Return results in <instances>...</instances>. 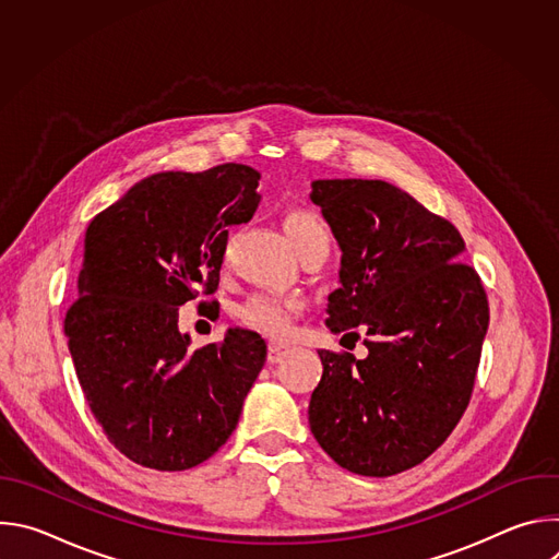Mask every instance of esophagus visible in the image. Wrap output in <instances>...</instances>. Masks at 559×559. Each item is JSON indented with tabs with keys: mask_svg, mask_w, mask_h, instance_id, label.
<instances>
[{
	"mask_svg": "<svg viewBox=\"0 0 559 559\" xmlns=\"http://www.w3.org/2000/svg\"><path fill=\"white\" fill-rule=\"evenodd\" d=\"M287 347L285 345H276V343H270L267 345V362H272V365H276V362H281L285 356H287Z\"/></svg>",
	"mask_w": 559,
	"mask_h": 559,
	"instance_id": "obj_1",
	"label": "esophagus"
}]
</instances>
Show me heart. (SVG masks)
<instances>
[{"label":"heart","instance_id":"obj_1","mask_svg":"<svg viewBox=\"0 0 559 559\" xmlns=\"http://www.w3.org/2000/svg\"><path fill=\"white\" fill-rule=\"evenodd\" d=\"M285 231L298 257L321 248L332 246L330 229L323 218L309 210H294L285 216ZM225 257V254H223ZM305 302L294 294H276V292H254L241 305L236 307L238 323L252 332H259L272 341H283L289 336L296 318L302 313Z\"/></svg>","mask_w":559,"mask_h":559}]
</instances>
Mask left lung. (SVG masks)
<instances>
[{
    "label": "left lung",
    "mask_w": 559,
    "mask_h": 559,
    "mask_svg": "<svg viewBox=\"0 0 559 559\" xmlns=\"http://www.w3.org/2000/svg\"><path fill=\"white\" fill-rule=\"evenodd\" d=\"M311 201L343 250L325 323L336 334L360 328L369 356L318 352L323 378L309 429L343 468L395 475L427 460L466 412L489 328L487 292L460 261L455 225L401 188L321 179Z\"/></svg>",
    "instance_id": "left-lung-1"
}]
</instances>
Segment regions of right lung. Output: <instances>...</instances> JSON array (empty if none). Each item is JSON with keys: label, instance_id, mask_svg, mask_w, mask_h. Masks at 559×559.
<instances>
[{"label": "right lung", "instance_id": "add662e5", "mask_svg": "<svg viewBox=\"0 0 559 559\" xmlns=\"http://www.w3.org/2000/svg\"><path fill=\"white\" fill-rule=\"evenodd\" d=\"M259 179L241 164L158 173L86 227L63 334L93 416L141 466L186 471L212 457L265 365L257 332L229 330L199 349L179 332V307L216 292L227 227L252 218Z\"/></svg>", "mask_w": 559, "mask_h": 559}]
</instances>
